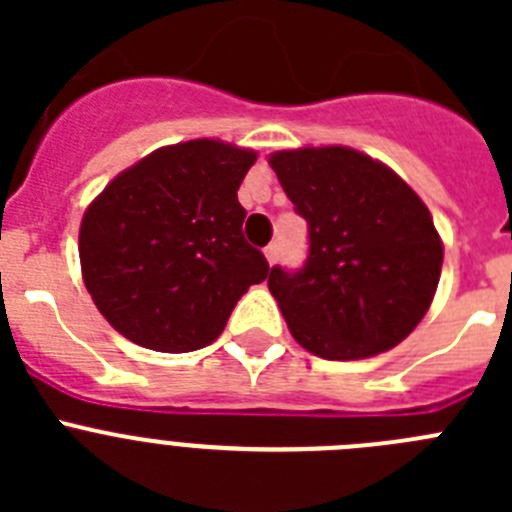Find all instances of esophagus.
Returning a JSON list of instances; mask_svg holds the SVG:
<instances>
[{"label": "esophagus", "instance_id": "34e87169", "mask_svg": "<svg viewBox=\"0 0 512 512\" xmlns=\"http://www.w3.org/2000/svg\"><path fill=\"white\" fill-rule=\"evenodd\" d=\"M264 256H266V261H269L271 266L277 264V261H279V243H269V246L264 248Z\"/></svg>", "mask_w": 512, "mask_h": 512}]
</instances>
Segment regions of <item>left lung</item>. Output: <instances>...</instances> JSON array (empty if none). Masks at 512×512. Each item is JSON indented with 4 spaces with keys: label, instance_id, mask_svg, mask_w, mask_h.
Listing matches in <instances>:
<instances>
[{
    "label": "left lung",
    "instance_id": "left-lung-1",
    "mask_svg": "<svg viewBox=\"0 0 512 512\" xmlns=\"http://www.w3.org/2000/svg\"><path fill=\"white\" fill-rule=\"evenodd\" d=\"M269 164L307 220L302 269L269 274L295 341L330 361L395 348L423 320L441 277L443 246L428 207L354 148L279 151Z\"/></svg>",
    "mask_w": 512,
    "mask_h": 512
}]
</instances>
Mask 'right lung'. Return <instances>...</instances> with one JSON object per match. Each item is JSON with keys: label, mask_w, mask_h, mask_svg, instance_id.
Segmentation results:
<instances>
[{"label": "right lung", "mask_w": 512, "mask_h": 512, "mask_svg": "<svg viewBox=\"0 0 512 512\" xmlns=\"http://www.w3.org/2000/svg\"><path fill=\"white\" fill-rule=\"evenodd\" d=\"M253 161L220 140L176 143L115 176L87 207L81 274L117 333L164 354L197 351L264 282L269 264L243 238L238 202Z\"/></svg>", "instance_id": "add662e5"}]
</instances>
